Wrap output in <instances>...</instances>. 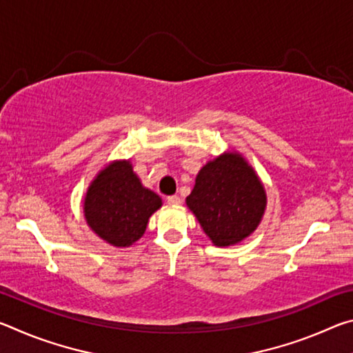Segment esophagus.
Instances as JSON below:
<instances>
[{
    "mask_svg": "<svg viewBox=\"0 0 353 353\" xmlns=\"http://www.w3.org/2000/svg\"><path fill=\"white\" fill-rule=\"evenodd\" d=\"M166 202H168L170 205H179L181 204V198H179V196H168V198H166Z\"/></svg>",
    "mask_w": 353,
    "mask_h": 353,
    "instance_id": "34e87169",
    "label": "esophagus"
}]
</instances>
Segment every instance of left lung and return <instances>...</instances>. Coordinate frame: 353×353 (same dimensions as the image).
<instances>
[{"instance_id": "obj_1", "label": "left lung", "mask_w": 353, "mask_h": 353, "mask_svg": "<svg viewBox=\"0 0 353 353\" xmlns=\"http://www.w3.org/2000/svg\"><path fill=\"white\" fill-rule=\"evenodd\" d=\"M187 205L214 246H232L259 227L266 193L241 154L224 152L202 166Z\"/></svg>"}]
</instances>
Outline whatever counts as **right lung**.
Masks as SVG:
<instances>
[{
    "instance_id": "right-lung-1",
    "label": "right lung",
    "mask_w": 353,
    "mask_h": 353,
    "mask_svg": "<svg viewBox=\"0 0 353 353\" xmlns=\"http://www.w3.org/2000/svg\"><path fill=\"white\" fill-rule=\"evenodd\" d=\"M162 199L145 188L129 160H117L94 177L83 201V216L99 238L112 246L139 241Z\"/></svg>"
}]
</instances>
